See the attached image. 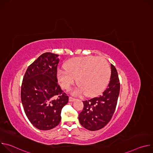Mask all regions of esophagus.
Returning <instances> with one entry per match:
<instances>
[{"instance_id":"esophagus-1","label":"esophagus","mask_w":153,"mask_h":153,"mask_svg":"<svg viewBox=\"0 0 153 153\" xmlns=\"http://www.w3.org/2000/svg\"><path fill=\"white\" fill-rule=\"evenodd\" d=\"M76 99L72 97H69V102H74Z\"/></svg>"}]
</instances>
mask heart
<instances>
[{
	"label": "heart",
	"mask_w": 153,
	"mask_h": 153,
	"mask_svg": "<svg viewBox=\"0 0 153 153\" xmlns=\"http://www.w3.org/2000/svg\"><path fill=\"white\" fill-rule=\"evenodd\" d=\"M111 70L106 60L93 56L79 57L69 60L57 71V77L63 89L68 90L76 81L79 86L73 91L75 95L86 93L92 96L100 93L108 84Z\"/></svg>",
	"instance_id": "1"
}]
</instances>
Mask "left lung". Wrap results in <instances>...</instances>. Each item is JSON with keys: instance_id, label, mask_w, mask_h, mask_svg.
<instances>
[{"instance_id": "left-lung-1", "label": "left lung", "mask_w": 153, "mask_h": 153, "mask_svg": "<svg viewBox=\"0 0 153 153\" xmlns=\"http://www.w3.org/2000/svg\"><path fill=\"white\" fill-rule=\"evenodd\" d=\"M111 74L107 88L102 95L83 101V109L79 114L80 123L90 131H97L106 126L116 110L120 92V82L117 70L111 64Z\"/></svg>"}]
</instances>
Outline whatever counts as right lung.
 Segmentation results:
<instances>
[{"label":"right lung","instance_id":"1","mask_svg":"<svg viewBox=\"0 0 153 153\" xmlns=\"http://www.w3.org/2000/svg\"><path fill=\"white\" fill-rule=\"evenodd\" d=\"M59 55L45 53L28 67L21 86V100L30 122L40 130H50L61 120L68 102L57 83Z\"/></svg>","mask_w":153,"mask_h":153}]
</instances>
